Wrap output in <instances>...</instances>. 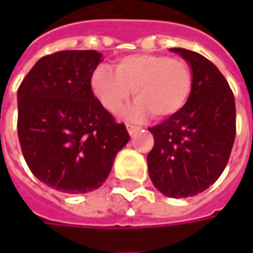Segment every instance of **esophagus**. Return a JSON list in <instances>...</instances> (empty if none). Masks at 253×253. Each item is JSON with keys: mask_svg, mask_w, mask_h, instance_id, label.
Here are the masks:
<instances>
[{"mask_svg": "<svg viewBox=\"0 0 253 253\" xmlns=\"http://www.w3.org/2000/svg\"><path fill=\"white\" fill-rule=\"evenodd\" d=\"M126 129L129 132V135H133L135 132H138L141 129V126H136V125H133V124H126Z\"/></svg>", "mask_w": 253, "mask_h": 253, "instance_id": "obj_1", "label": "esophagus"}]
</instances>
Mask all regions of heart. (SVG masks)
<instances>
[{
  "mask_svg": "<svg viewBox=\"0 0 253 253\" xmlns=\"http://www.w3.org/2000/svg\"><path fill=\"white\" fill-rule=\"evenodd\" d=\"M193 84V70L184 59L158 53L125 56L114 70L98 66L91 76L92 91L111 114L121 111L133 90L138 101L126 112L133 120L148 114L165 120L177 114L189 101Z\"/></svg>",
  "mask_w": 253,
  "mask_h": 253,
  "instance_id": "1",
  "label": "heart"
}]
</instances>
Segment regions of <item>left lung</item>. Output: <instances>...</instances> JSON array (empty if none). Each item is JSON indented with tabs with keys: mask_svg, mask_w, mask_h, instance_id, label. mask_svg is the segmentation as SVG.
Returning a JSON list of instances; mask_svg holds the SVG:
<instances>
[{
	"mask_svg": "<svg viewBox=\"0 0 253 253\" xmlns=\"http://www.w3.org/2000/svg\"><path fill=\"white\" fill-rule=\"evenodd\" d=\"M191 66L194 84L177 114L149 128L152 183L168 197H191L214 184L228 163L237 132L235 98L228 82L204 56L170 49Z\"/></svg>",
	"mask_w": 253,
	"mask_h": 253,
	"instance_id": "8db88e82",
	"label": "left lung"
}]
</instances>
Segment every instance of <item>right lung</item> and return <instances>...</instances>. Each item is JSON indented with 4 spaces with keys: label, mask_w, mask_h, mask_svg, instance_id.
Returning <instances> with one entry per match:
<instances>
[{
    "label": "right lung",
    "mask_w": 253,
    "mask_h": 253,
    "mask_svg": "<svg viewBox=\"0 0 253 253\" xmlns=\"http://www.w3.org/2000/svg\"><path fill=\"white\" fill-rule=\"evenodd\" d=\"M101 56L95 50L43 56L18 88V138L25 162L35 177L62 193L98 189L129 141L125 125L91 90Z\"/></svg>",
    "instance_id": "right-lung-1"
}]
</instances>
